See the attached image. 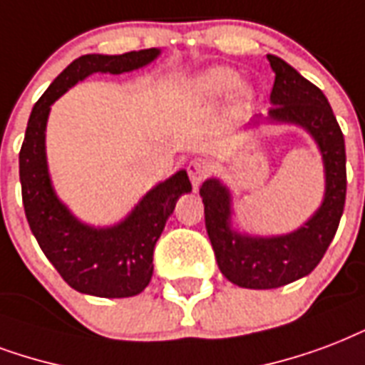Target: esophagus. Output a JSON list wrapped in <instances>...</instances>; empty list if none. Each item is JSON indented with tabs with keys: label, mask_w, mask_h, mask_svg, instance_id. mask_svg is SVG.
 I'll use <instances>...</instances> for the list:
<instances>
[{
	"label": "esophagus",
	"mask_w": 365,
	"mask_h": 365,
	"mask_svg": "<svg viewBox=\"0 0 365 365\" xmlns=\"http://www.w3.org/2000/svg\"><path fill=\"white\" fill-rule=\"evenodd\" d=\"M210 170H212V168H210V163H208L207 158H195V160H191L187 166L189 180H191L195 187H197V185L210 174Z\"/></svg>",
	"instance_id": "34e87169"
}]
</instances>
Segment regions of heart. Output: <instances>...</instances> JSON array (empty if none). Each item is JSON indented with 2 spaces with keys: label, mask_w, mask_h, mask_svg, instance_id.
Here are the masks:
<instances>
[{
  "label": "heart",
  "mask_w": 365,
  "mask_h": 365,
  "mask_svg": "<svg viewBox=\"0 0 365 365\" xmlns=\"http://www.w3.org/2000/svg\"><path fill=\"white\" fill-rule=\"evenodd\" d=\"M239 83V74L233 68L227 66H212L201 74V76L195 80V93L207 99H216V97L227 96L230 91ZM239 96L247 97L250 96L249 90L241 88Z\"/></svg>",
  "instance_id": "1"
}]
</instances>
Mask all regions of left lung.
Listing matches in <instances>:
<instances>
[{
  "instance_id": "8db88e82",
  "label": "left lung",
  "mask_w": 365,
  "mask_h": 365,
  "mask_svg": "<svg viewBox=\"0 0 365 365\" xmlns=\"http://www.w3.org/2000/svg\"><path fill=\"white\" fill-rule=\"evenodd\" d=\"M275 72L269 93V122L304 128L318 143L325 170L322 207L304 226L272 237L237 233L232 227V195L224 183L210 178L201 185L205 226L222 274L239 287L275 289L312 272L337 233L346 197L344 138L327 97L285 61L268 55Z\"/></svg>"
}]
</instances>
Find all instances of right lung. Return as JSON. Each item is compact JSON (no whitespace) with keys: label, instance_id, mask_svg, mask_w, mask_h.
Here are the masks:
<instances>
[{"label":"right lung","instance_id":"right-lung-1","mask_svg":"<svg viewBox=\"0 0 365 365\" xmlns=\"http://www.w3.org/2000/svg\"><path fill=\"white\" fill-rule=\"evenodd\" d=\"M160 49L124 55H82L72 61L38 99L19 153L22 205L28 226L47 260L78 293L101 299L139 294L153 275V250L174 212L176 201L191 191L187 172L180 170L143 195L126 218L110 227L83 224L59 201L51 185L46 157V126L51 105L68 88L93 72L135 71L149 65Z\"/></svg>","mask_w":365,"mask_h":365}]
</instances>
